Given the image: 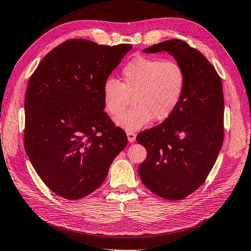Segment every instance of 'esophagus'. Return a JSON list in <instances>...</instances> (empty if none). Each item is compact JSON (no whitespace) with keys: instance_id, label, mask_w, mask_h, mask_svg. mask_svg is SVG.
Returning <instances> with one entry per match:
<instances>
[{"instance_id":"obj_1","label":"esophagus","mask_w":251,"mask_h":251,"mask_svg":"<svg viewBox=\"0 0 251 251\" xmlns=\"http://www.w3.org/2000/svg\"><path fill=\"white\" fill-rule=\"evenodd\" d=\"M126 135H127V140L130 142H134L135 139H136V134H135L133 131H127Z\"/></svg>"}]
</instances>
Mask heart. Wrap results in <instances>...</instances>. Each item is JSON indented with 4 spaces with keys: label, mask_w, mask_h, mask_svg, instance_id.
Listing matches in <instances>:
<instances>
[{
    "label": "heart",
    "mask_w": 251,
    "mask_h": 251,
    "mask_svg": "<svg viewBox=\"0 0 251 251\" xmlns=\"http://www.w3.org/2000/svg\"><path fill=\"white\" fill-rule=\"evenodd\" d=\"M121 75V82L113 78L104 81L102 99L105 111L112 116L119 115L115 121L127 131L138 130L153 118L168 119L186 89V71L175 60L138 56L124 66ZM130 97L135 106L123 113Z\"/></svg>",
    "instance_id": "b5f03b06"
}]
</instances>
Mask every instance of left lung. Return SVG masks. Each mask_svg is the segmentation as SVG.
Wrapping results in <instances>:
<instances>
[{
	"mask_svg": "<svg viewBox=\"0 0 251 251\" xmlns=\"http://www.w3.org/2000/svg\"><path fill=\"white\" fill-rule=\"evenodd\" d=\"M144 51H168L186 71V89L177 109L164 123L136 137L148 152L138 167L141 181L160 198L179 201L204 184L221 151L222 80L207 58L182 40H168Z\"/></svg>",
	"mask_w": 251,
	"mask_h": 251,
	"instance_id": "obj_1",
	"label": "left lung"
}]
</instances>
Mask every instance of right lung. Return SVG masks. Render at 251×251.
I'll list each match as a JSON object with an SVG mask.
<instances>
[{"instance_id": "obj_1", "label": "right lung", "mask_w": 251, "mask_h": 251, "mask_svg": "<svg viewBox=\"0 0 251 251\" xmlns=\"http://www.w3.org/2000/svg\"><path fill=\"white\" fill-rule=\"evenodd\" d=\"M131 49L66 40L29 78L25 151L40 178L61 198L80 200L96 190L127 144L126 132L103 111L102 85Z\"/></svg>"}]
</instances>
